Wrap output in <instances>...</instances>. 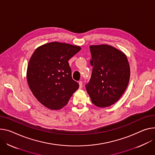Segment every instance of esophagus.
I'll return each instance as SVG.
<instances>
[{"label": "esophagus", "mask_w": 155, "mask_h": 155, "mask_svg": "<svg viewBox=\"0 0 155 155\" xmlns=\"http://www.w3.org/2000/svg\"><path fill=\"white\" fill-rule=\"evenodd\" d=\"M78 83H79V88H81L83 85V82L81 81H79Z\"/></svg>", "instance_id": "34e87169"}]
</instances>
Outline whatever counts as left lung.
Here are the masks:
<instances>
[{
    "label": "left lung",
    "instance_id": "8db88e82",
    "mask_svg": "<svg viewBox=\"0 0 155 155\" xmlns=\"http://www.w3.org/2000/svg\"><path fill=\"white\" fill-rule=\"evenodd\" d=\"M92 74L85 85L92 103L100 107L114 104L124 93L130 79V66L126 55L106 45L90 46Z\"/></svg>",
    "mask_w": 155,
    "mask_h": 155
}]
</instances>
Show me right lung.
Wrapping results in <instances>:
<instances>
[{
    "label": "right lung",
    "mask_w": 155,
    "mask_h": 155,
    "mask_svg": "<svg viewBox=\"0 0 155 155\" xmlns=\"http://www.w3.org/2000/svg\"><path fill=\"white\" fill-rule=\"evenodd\" d=\"M80 49L77 46L52 42L38 48L33 54L28 65V83L36 99L46 107L62 108L78 88L68 61Z\"/></svg>",
    "instance_id": "right-lung-1"
}]
</instances>
